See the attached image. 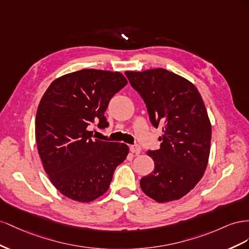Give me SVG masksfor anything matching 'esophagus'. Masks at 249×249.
<instances>
[{"mask_svg": "<svg viewBox=\"0 0 249 249\" xmlns=\"http://www.w3.org/2000/svg\"><path fill=\"white\" fill-rule=\"evenodd\" d=\"M130 151L132 153L140 154L142 152V148H141L140 145H137V144L136 145H132V146H130Z\"/></svg>", "mask_w": 249, "mask_h": 249, "instance_id": "1", "label": "esophagus"}]
</instances>
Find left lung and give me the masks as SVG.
I'll use <instances>...</instances> for the list:
<instances>
[{
  "instance_id": "left-lung-1",
  "label": "left lung",
  "mask_w": 249,
  "mask_h": 249,
  "mask_svg": "<svg viewBox=\"0 0 249 249\" xmlns=\"http://www.w3.org/2000/svg\"><path fill=\"white\" fill-rule=\"evenodd\" d=\"M125 75L144 100L151 124L162 127L160 148L147 151L154 170L141 179V188L158 202L179 199L208 166L212 126L204 102L193 83L165 69Z\"/></svg>"
}]
</instances>
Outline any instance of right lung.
I'll return each mask as SVG.
<instances>
[{
	"label": "right lung",
	"mask_w": 249,
	"mask_h": 249,
	"mask_svg": "<svg viewBox=\"0 0 249 249\" xmlns=\"http://www.w3.org/2000/svg\"><path fill=\"white\" fill-rule=\"evenodd\" d=\"M127 84L119 72L84 69L54 80L39 102L35 120L38 153L49 178L61 194L89 202L108 190L128 146L93 140V123L108 126L104 112Z\"/></svg>",
	"instance_id": "add662e5"
}]
</instances>
